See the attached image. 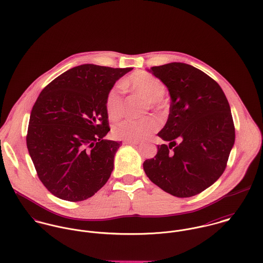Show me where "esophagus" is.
Returning <instances> with one entry per match:
<instances>
[{"instance_id":"1","label":"esophagus","mask_w":263,"mask_h":263,"mask_svg":"<svg viewBox=\"0 0 263 263\" xmlns=\"http://www.w3.org/2000/svg\"><path fill=\"white\" fill-rule=\"evenodd\" d=\"M124 144H126V145H138L139 142L138 141H124Z\"/></svg>"}]
</instances>
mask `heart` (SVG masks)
<instances>
[{"mask_svg": "<svg viewBox=\"0 0 263 263\" xmlns=\"http://www.w3.org/2000/svg\"><path fill=\"white\" fill-rule=\"evenodd\" d=\"M121 86L148 100L149 106H147V109L150 108L156 113H164L167 110V102L163 99L166 87L159 78L149 72H135L121 83ZM105 107L110 119L116 120L122 116L124 99L119 85L114 86L108 91ZM160 121L153 116L138 120L125 119L114 125L113 137L124 141H140L150 137L160 128Z\"/></svg>", "mask_w": 263, "mask_h": 263, "instance_id": "heart-1", "label": "heart"}]
</instances>
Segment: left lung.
<instances>
[{"label": "left lung", "mask_w": 263, "mask_h": 263, "mask_svg": "<svg viewBox=\"0 0 263 263\" xmlns=\"http://www.w3.org/2000/svg\"><path fill=\"white\" fill-rule=\"evenodd\" d=\"M168 88L170 113L158 134L168 145L143 166L151 181L177 196H194L214 184L227 167L235 142L229 102L220 85L182 63L152 67Z\"/></svg>", "instance_id": "left-lung-1"}]
</instances>
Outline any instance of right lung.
<instances>
[{"instance_id":"1","label":"right lung","mask_w":263,"mask_h":263,"mask_svg":"<svg viewBox=\"0 0 263 263\" xmlns=\"http://www.w3.org/2000/svg\"><path fill=\"white\" fill-rule=\"evenodd\" d=\"M132 70L81 65L40 92L26 144L38 178L54 196L85 200L109 179L122 143L104 140L110 130L105 100L115 82Z\"/></svg>"}]
</instances>
